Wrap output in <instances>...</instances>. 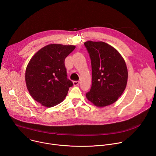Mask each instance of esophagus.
Listing matches in <instances>:
<instances>
[{"instance_id":"1","label":"esophagus","mask_w":156,"mask_h":156,"mask_svg":"<svg viewBox=\"0 0 156 156\" xmlns=\"http://www.w3.org/2000/svg\"><path fill=\"white\" fill-rule=\"evenodd\" d=\"M80 84V81H73V84L74 86H77Z\"/></svg>"}]
</instances>
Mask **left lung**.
Returning a JSON list of instances; mask_svg holds the SVG:
<instances>
[{
	"instance_id": "obj_1",
	"label": "left lung",
	"mask_w": 156,
	"mask_h": 156,
	"mask_svg": "<svg viewBox=\"0 0 156 156\" xmlns=\"http://www.w3.org/2000/svg\"><path fill=\"white\" fill-rule=\"evenodd\" d=\"M91 60L92 86L87 99L98 107L114 103L123 93L127 83L125 62L112 46L104 42H84Z\"/></svg>"
}]
</instances>
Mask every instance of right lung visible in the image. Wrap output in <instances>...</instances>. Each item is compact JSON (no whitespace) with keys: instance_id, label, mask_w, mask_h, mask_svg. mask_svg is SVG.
Returning a JSON list of instances; mask_svg holds the SVG:
<instances>
[{"instance_id":"1","label":"right lung","mask_w":156,"mask_h":156,"mask_svg":"<svg viewBox=\"0 0 156 156\" xmlns=\"http://www.w3.org/2000/svg\"><path fill=\"white\" fill-rule=\"evenodd\" d=\"M75 46L52 44L42 48L31 58L26 69L25 81L32 98L47 107L63 101L73 82L68 79L65 59Z\"/></svg>"}]
</instances>
